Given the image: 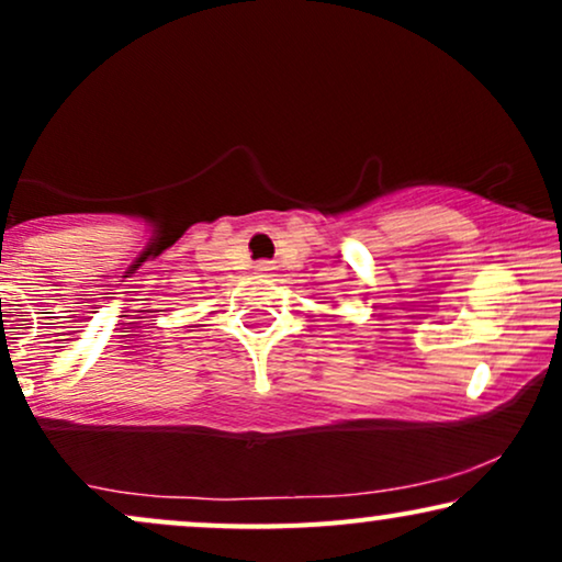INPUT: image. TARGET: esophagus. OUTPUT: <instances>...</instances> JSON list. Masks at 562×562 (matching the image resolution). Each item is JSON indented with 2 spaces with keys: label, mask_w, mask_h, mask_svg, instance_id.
<instances>
[{
  "label": "esophagus",
  "mask_w": 562,
  "mask_h": 562,
  "mask_svg": "<svg viewBox=\"0 0 562 562\" xmlns=\"http://www.w3.org/2000/svg\"><path fill=\"white\" fill-rule=\"evenodd\" d=\"M256 272H259V274H269V272H272V261H256Z\"/></svg>",
  "instance_id": "1"
}]
</instances>
